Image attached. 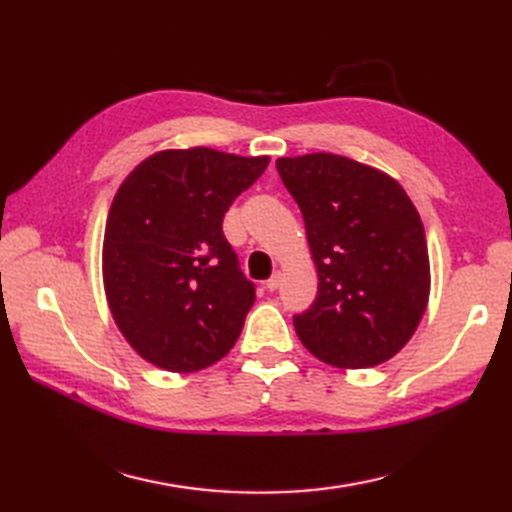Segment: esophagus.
<instances>
[{
	"label": "esophagus",
	"instance_id": "obj_1",
	"mask_svg": "<svg viewBox=\"0 0 512 512\" xmlns=\"http://www.w3.org/2000/svg\"><path fill=\"white\" fill-rule=\"evenodd\" d=\"M281 279H284V275H281V270H275V275L266 281V288L270 292H275L281 286Z\"/></svg>",
	"mask_w": 512,
	"mask_h": 512
}]
</instances>
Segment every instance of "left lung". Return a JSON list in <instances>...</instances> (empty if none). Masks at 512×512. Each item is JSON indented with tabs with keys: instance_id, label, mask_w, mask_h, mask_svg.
I'll return each mask as SVG.
<instances>
[{
	"instance_id": "obj_1",
	"label": "left lung",
	"mask_w": 512,
	"mask_h": 512,
	"mask_svg": "<svg viewBox=\"0 0 512 512\" xmlns=\"http://www.w3.org/2000/svg\"><path fill=\"white\" fill-rule=\"evenodd\" d=\"M277 171L299 204L319 275L317 299L292 319L299 341L341 369L389 361L431 292L416 206L389 173L328 151L277 158Z\"/></svg>"
}]
</instances>
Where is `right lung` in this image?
<instances>
[{"label": "right lung", "instance_id": "obj_1", "mask_svg": "<svg viewBox=\"0 0 512 512\" xmlns=\"http://www.w3.org/2000/svg\"><path fill=\"white\" fill-rule=\"evenodd\" d=\"M268 156L162 149L127 173L103 237V288L116 328L147 363L198 372L235 345L255 288L224 239L228 206Z\"/></svg>", "mask_w": 512, "mask_h": 512}]
</instances>
